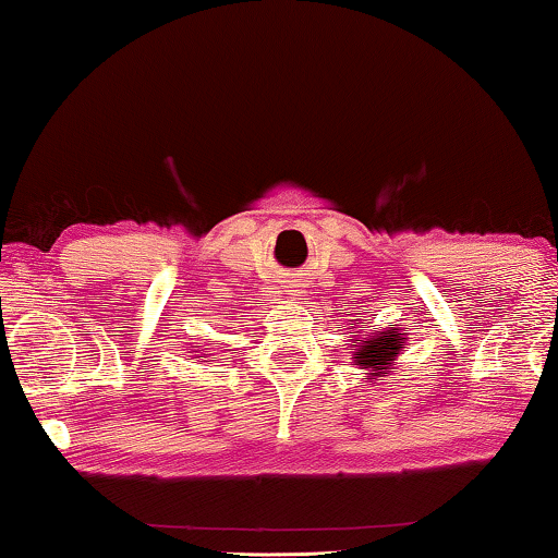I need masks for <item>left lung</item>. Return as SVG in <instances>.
I'll use <instances>...</instances> for the list:
<instances>
[{
	"instance_id": "left-lung-1",
	"label": "left lung",
	"mask_w": 558,
	"mask_h": 558,
	"mask_svg": "<svg viewBox=\"0 0 558 558\" xmlns=\"http://www.w3.org/2000/svg\"><path fill=\"white\" fill-rule=\"evenodd\" d=\"M401 342H407L403 332L399 327H373V332H368V338H363L355 350V363L363 365V368H376L378 373L386 371V365L396 361V355L401 353Z\"/></svg>"
}]
</instances>
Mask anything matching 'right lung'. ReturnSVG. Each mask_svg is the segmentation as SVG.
I'll return each mask as SVG.
<instances>
[{
  "instance_id": "add662e5",
  "label": "right lung",
  "mask_w": 558,
  "mask_h": 558,
  "mask_svg": "<svg viewBox=\"0 0 558 558\" xmlns=\"http://www.w3.org/2000/svg\"><path fill=\"white\" fill-rule=\"evenodd\" d=\"M201 357H203V355H201Z\"/></svg>"
}]
</instances>
